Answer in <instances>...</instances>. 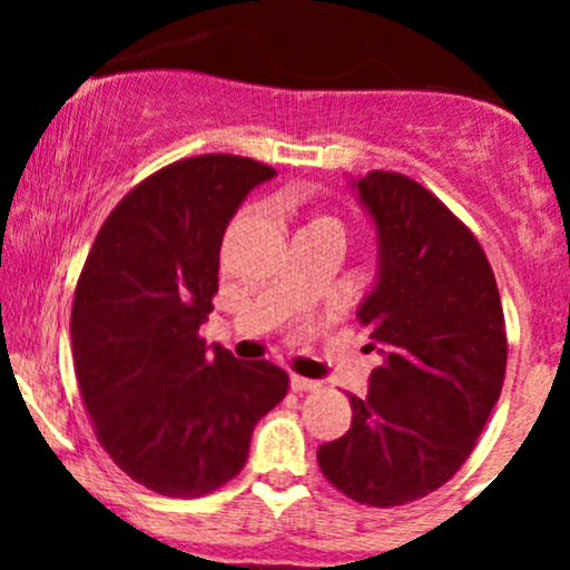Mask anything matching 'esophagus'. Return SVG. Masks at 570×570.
<instances>
[{"instance_id":"1","label":"esophagus","mask_w":570,"mask_h":570,"mask_svg":"<svg viewBox=\"0 0 570 570\" xmlns=\"http://www.w3.org/2000/svg\"><path fill=\"white\" fill-rule=\"evenodd\" d=\"M289 385H292V391H318L322 389V383L311 381V377H303V375H292Z\"/></svg>"}]
</instances>
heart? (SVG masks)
I'll return each instance as SVG.
<instances>
[{
	"mask_svg": "<svg viewBox=\"0 0 570 570\" xmlns=\"http://www.w3.org/2000/svg\"><path fill=\"white\" fill-rule=\"evenodd\" d=\"M326 225H335L337 227V222L332 219V217H326V214H316V217H311V222H307L305 230H307V227H326Z\"/></svg>",
	"mask_w": 570,
	"mask_h": 570,
	"instance_id": "obj_1",
	"label": "heart"
}]
</instances>
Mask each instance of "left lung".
Here are the masks:
<instances>
[{
  "label": "left lung",
  "mask_w": 570,
  "mask_h": 570,
  "mask_svg": "<svg viewBox=\"0 0 570 570\" xmlns=\"http://www.w3.org/2000/svg\"><path fill=\"white\" fill-rule=\"evenodd\" d=\"M353 187L377 230V284L356 316L383 364L367 396H351V429L316 458L348 499L399 507L474 450L501 396L507 330L480 240L434 193L394 171Z\"/></svg>",
  "instance_id": "left-lung-1"
}]
</instances>
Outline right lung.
<instances>
[{"label": "right lung", "mask_w": 570, "mask_h": 570, "mask_svg": "<svg viewBox=\"0 0 570 570\" xmlns=\"http://www.w3.org/2000/svg\"><path fill=\"white\" fill-rule=\"evenodd\" d=\"M265 163L198 155L147 176L98 230L71 305L80 394L109 458L139 485L198 499L244 469L257 421L289 391L276 364L198 335L227 222Z\"/></svg>", "instance_id": "1"}]
</instances>
